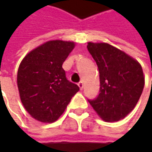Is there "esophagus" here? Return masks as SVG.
I'll return each instance as SVG.
<instances>
[{
  "label": "esophagus",
  "instance_id": "esophagus-1",
  "mask_svg": "<svg viewBox=\"0 0 152 152\" xmlns=\"http://www.w3.org/2000/svg\"><path fill=\"white\" fill-rule=\"evenodd\" d=\"M78 85H79L80 91H82V90H83V88H84V83H83V82L81 81V82H79V84H78Z\"/></svg>",
  "mask_w": 152,
  "mask_h": 152
}]
</instances>
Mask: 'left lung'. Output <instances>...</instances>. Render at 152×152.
Returning a JSON list of instances; mask_svg holds the SVG:
<instances>
[{"instance_id":"1","label":"left lung","mask_w":152,"mask_h":152,"mask_svg":"<svg viewBox=\"0 0 152 152\" xmlns=\"http://www.w3.org/2000/svg\"><path fill=\"white\" fill-rule=\"evenodd\" d=\"M87 48L100 73V94L89 100L95 112L106 122L124 119L136 106L145 85L140 62L107 43L88 42Z\"/></svg>"}]
</instances>
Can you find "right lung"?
Here are the masks:
<instances>
[{
	"mask_svg": "<svg viewBox=\"0 0 152 152\" xmlns=\"http://www.w3.org/2000/svg\"><path fill=\"white\" fill-rule=\"evenodd\" d=\"M75 43L49 40L29 51L21 61L17 83L23 106L33 118L51 124L60 118L79 86L66 78L62 63Z\"/></svg>",
	"mask_w": 152,
	"mask_h": 152,
	"instance_id": "obj_1",
	"label": "right lung"
}]
</instances>
